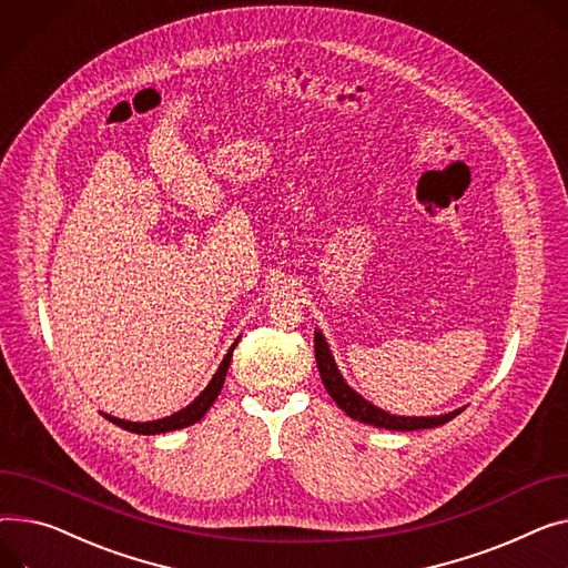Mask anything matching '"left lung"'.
<instances>
[{
    "instance_id": "obj_1",
    "label": "left lung",
    "mask_w": 568,
    "mask_h": 568,
    "mask_svg": "<svg viewBox=\"0 0 568 568\" xmlns=\"http://www.w3.org/2000/svg\"><path fill=\"white\" fill-rule=\"evenodd\" d=\"M315 358H317V369L322 376V384L326 388V393L333 397V402L343 408L349 418L365 423V425H374L382 429H393V432H415V429H432V427H440L445 423H449L455 415H459L464 408H457L445 415H427V418H406V415H390L388 410L374 406L372 402H367L363 395H358L339 374L333 354L326 345V339L320 331H315Z\"/></svg>"
}]
</instances>
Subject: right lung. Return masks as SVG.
<instances>
[{
  "instance_id": "1",
  "label": "right lung",
  "mask_w": 568,
  "mask_h": 568,
  "mask_svg": "<svg viewBox=\"0 0 568 568\" xmlns=\"http://www.w3.org/2000/svg\"><path fill=\"white\" fill-rule=\"evenodd\" d=\"M235 345H237V343H235ZM235 345L229 349V354L223 356V361H221L219 369L214 372V376H212V382L207 384V388H205L192 404H186V406L180 408L178 413L169 415V418H160V420H153V423H130V420L113 418V415H106V413H102V415H104V418H106L109 423L119 425L121 429H128V432H132V434H145V436H150V434H166V432L184 429V427H189V425L199 423V420L203 418V415L210 410V406L214 404V399L219 397V393H221V388H223V382H225V374H229Z\"/></svg>"
}]
</instances>
